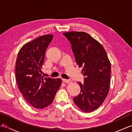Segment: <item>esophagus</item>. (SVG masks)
Wrapping results in <instances>:
<instances>
[{"label":"esophagus","mask_w":132,"mask_h":132,"mask_svg":"<svg viewBox=\"0 0 132 132\" xmlns=\"http://www.w3.org/2000/svg\"><path fill=\"white\" fill-rule=\"evenodd\" d=\"M62 82L65 83H69L71 82V80L69 79H62Z\"/></svg>","instance_id":"34e87169"}]
</instances>
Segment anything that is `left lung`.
I'll list each match as a JSON object with an SVG mask.
<instances>
[{"label": "left lung", "mask_w": 132, "mask_h": 132, "mask_svg": "<svg viewBox=\"0 0 132 132\" xmlns=\"http://www.w3.org/2000/svg\"><path fill=\"white\" fill-rule=\"evenodd\" d=\"M63 35L70 41L76 63L82 67L84 83L78 82L80 92L73 98L78 108L90 112L102 104L108 94L111 63L105 49L88 33L70 32Z\"/></svg>", "instance_id": "obj_1"}]
</instances>
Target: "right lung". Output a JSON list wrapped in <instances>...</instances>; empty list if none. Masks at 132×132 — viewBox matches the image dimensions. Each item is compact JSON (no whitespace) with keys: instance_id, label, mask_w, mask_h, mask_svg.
<instances>
[{"instance_id":"right-lung-1","label":"right lung","mask_w":132,"mask_h":132,"mask_svg":"<svg viewBox=\"0 0 132 132\" xmlns=\"http://www.w3.org/2000/svg\"><path fill=\"white\" fill-rule=\"evenodd\" d=\"M53 37L46 35L25 44L18 53L15 75L20 91L33 107L43 109L51 104L60 87V78H44L41 73L45 54Z\"/></svg>"}]
</instances>
